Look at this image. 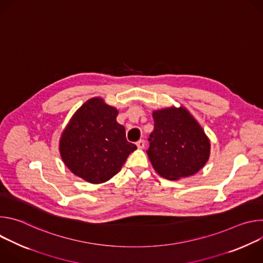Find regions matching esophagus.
<instances>
[{
	"label": "esophagus",
	"instance_id": "esophagus-1",
	"mask_svg": "<svg viewBox=\"0 0 263 263\" xmlns=\"http://www.w3.org/2000/svg\"><path fill=\"white\" fill-rule=\"evenodd\" d=\"M136 145L138 148H143L144 147V140L143 139H140L136 142Z\"/></svg>",
	"mask_w": 263,
	"mask_h": 263
}]
</instances>
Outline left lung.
<instances>
[{"label": "left lung", "instance_id": "8db88e82", "mask_svg": "<svg viewBox=\"0 0 263 263\" xmlns=\"http://www.w3.org/2000/svg\"><path fill=\"white\" fill-rule=\"evenodd\" d=\"M153 119L146 153L154 170L168 180L198 173L210 154L209 139L198 122L183 107L154 111Z\"/></svg>", "mask_w": 263, "mask_h": 263}]
</instances>
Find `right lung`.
<instances>
[{
    "label": "right lung",
    "instance_id": "obj_1",
    "mask_svg": "<svg viewBox=\"0 0 263 263\" xmlns=\"http://www.w3.org/2000/svg\"><path fill=\"white\" fill-rule=\"evenodd\" d=\"M118 114L102 99H90L77 110L61 135L63 162L89 183H103L117 175L136 149L127 140L125 127L117 122Z\"/></svg>",
    "mask_w": 263,
    "mask_h": 263
}]
</instances>
